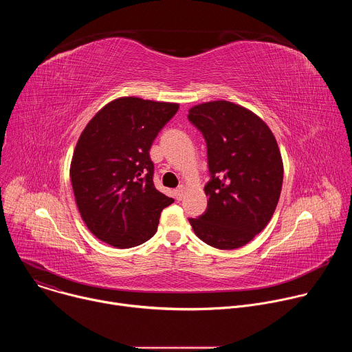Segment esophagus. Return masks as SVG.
<instances>
[{
  "mask_svg": "<svg viewBox=\"0 0 352 352\" xmlns=\"http://www.w3.org/2000/svg\"><path fill=\"white\" fill-rule=\"evenodd\" d=\"M184 192H185V186H184V185H179V186L175 189V197H177V200H181V199H182Z\"/></svg>",
  "mask_w": 352,
  "mask_h": 352,
  "instance_id": "34e87169",
  "label": "esophagus"
}]
</instances>
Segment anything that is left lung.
<instances>
[{"instance_id": "left-lung-1", "label": "left lung", "mask_w": 352, "mask_h": 352, "mask_svg": "<svg viewBox=\"0 0 352 352\" xmlns=\"http://www.w3.org/2000/svg\"><path fill=\"white\" fill-rule=\"evenodd\" d=\"M188 120L205 138L210 175L208 209L189 223L210 246H243L267 226L278 204L283 162L277 142L258 116L224 100L192 107Z\"/></svg>"}]
</instances>
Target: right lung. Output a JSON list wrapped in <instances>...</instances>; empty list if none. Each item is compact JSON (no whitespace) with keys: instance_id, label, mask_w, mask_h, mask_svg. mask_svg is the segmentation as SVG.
Returning <instances> with one entry per match:
<instances>
[{"instance_id":"right-lung-1","label":"right lung","mask_w":352,"mask_h":352,"mask_svg":"<svg viewBox=\"0 0 352 352\" xmlns=\"http://www.w3.org/2000/svg\"><path fill=\"white\" fill-rule=\"evenodd\" d=\"M178 104L121 97L83 129L71 163L79 213L100 241L125 249L152 238L174 199L156 189L148 150Z\"/></svg>"}]
</instances>
